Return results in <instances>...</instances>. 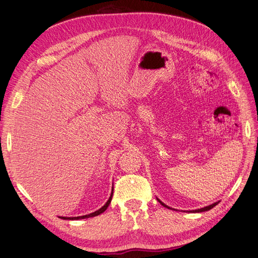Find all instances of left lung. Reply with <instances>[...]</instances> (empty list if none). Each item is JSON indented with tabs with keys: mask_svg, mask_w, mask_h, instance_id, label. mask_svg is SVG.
Returning <instances> with one entry per match:
<instances>
[{
	"mask_svg": "<svg viewBox=\"0 0 258 258\" xmlns=\"http://www.w3.org/2000/svg\"><path fill=\"white\" fill-rule=\"evenodd\" d=\"M156 199H158L159 203H160L161 205H162L163 207H165V208H168V209H172V208H171V207H169V206H166L165 204H163L162 201H161L159 198H156ZM219 203H220V201H217V203H214L213 205H209V206H206V207H204V208H200V209H195V210H190L189 213H204V211H208V210H210L211 208H214V207H215V206H217V205H218ZM173 210H175V209H173Z\"/></svg>",
	"mask_w": 258,
	"mask_h": 258,
	"instance_id": "8db88e82",
	"label": "left lung"
}]
</instances>
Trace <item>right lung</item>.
Segmentation results:
<instances>
[{
    "label": "right lung",
    "instance_id": "right-lung-1",
    "mask_svg": "<svg viewBox=\"0 0 258 258\" xmlns=\"http://www.w3.org/2000/svg\"><path fill=\"white\" fill-rule=\"evenodd\" d=\"M113 191H114V186L112 188V194H110V197H109V199L107 200V203H106V204L102 207V208H99L98 210L94 211V213L89 214V215H85V216H79V217H59V218L66 219V220H79V219H87V218H90V217H95V216H98V215H100V214H103L104 211H105L106 209H107V207L109 206L110 201H112V198H113Z\"/></svg>",
    "mask_w": 258,
    "mask_h": 258
}]
</instances>
